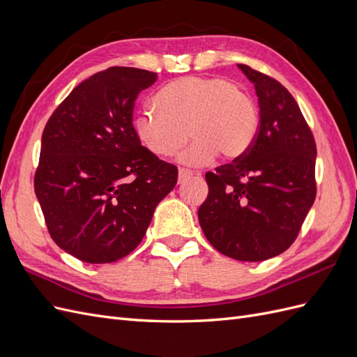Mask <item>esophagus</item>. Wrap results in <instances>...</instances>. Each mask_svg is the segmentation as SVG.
Here are the masks:
<instances>
[{"instance_id":"34e87169","label":"esophagus","mask_w":357,"mask_h":357,"mask_svg":"<svg viewBox=\"0 0 357 357\" xmlns=\"http://www.w3.org/2000/svg\"><path fill=\"white\" fill-rule=\"evenodd\" d=\"M201 172L198 171H192V169H188V168H178V183L185 181L186 178L192 177V176H199Z\"/></svg>"}]
</instances>
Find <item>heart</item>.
<instances>
[{"mask_svg": "<svg viewBox=\"0 0 357 357\" xmlns=\"http://www.w3.org/2000/svg\"><path fill=\"white\" fill-rule=\"evenodd\" d=\"M156 109H144L134 117L137 138L150 153L174 156L186 144L180 160L205 165L219 153L225 159L241 158L252 147L259 113L244 89L220 77L189 75L172 80L155 95Z\"/></svg>", "mask_w": 357, "mask_h": 357, "instance_id": "1", "label": "heart"}]
</instances>
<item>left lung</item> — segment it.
I'll return each instance as SVG.
<instances>
[{
  "instance_id": "8db88e82",
  "label": "left lung",
  "mask_w": 357,
  "mask_h": 357,
  "mask_svg": "<svg viewBox=\"0 0 357 357\" xmlns=\"http://www.w3.org/2000/svg\"><path fill=\"white\" fill-rule=\"evenodd\" d=\"M255 83L259 128L252 147L208 171L198 219L210 244L236 261L261 262L294 244L316 199V142L298 102L269 75L238 63Z\"/></svg>"
}]
</instances>
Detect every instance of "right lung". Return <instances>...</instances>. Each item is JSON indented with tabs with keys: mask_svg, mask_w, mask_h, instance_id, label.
<instances>
[{
	"mask_svg": "<svg viewBox=\"0 0 357 357\" xmlns=\"http://www.w3.org/2000/svg\"><path fill=\"white\" fill-rule=\"evenodd\" d=\"M158 74L110 67L83 80L53 112L34 177L47 231L86 264H110L142 243L178 169L142 146L132 113Z\"/></svg>",
	"mask_w": 357,
	"mask_h": 357,
	"instance_id": "1",
	"label": "right lung"
}]
</instances>
